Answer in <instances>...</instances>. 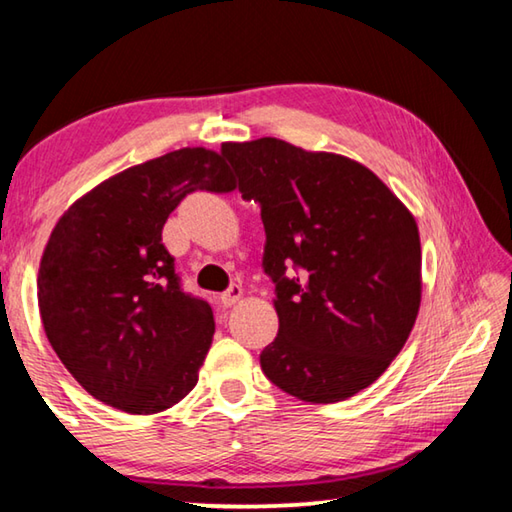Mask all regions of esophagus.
<instances>
[{"instance_id":"34e87169","label":"esophagus","mask_w":512,"mask_h":512,"mask_svg":"<svg viewBox=\"0 0 512 512\" xmlns=\"http://www.w3.org/2000/svg\"><path fill=\"white\" fill-rule=\"evenodd\" d=\"M241 296H244V289H241L239 284H230V287L225 289L221 296H219V302H221L223 307H232Z\"/></svg>"}]
</instances>
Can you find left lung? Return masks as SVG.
Wrapping results in <instances>:
<instances>
[{
	"instance_id": "8db88e82",
	"label": "left lung",
	"mask_w": 512,
	"mask_h": 512,
	"mask_svg": "<svg viewBox=\"0 0 512 512\" xmlns=\"http://www.w3.org/2000/svg\"><path fill=\"white\" fill-rule=\"evenodd\" d=\"M221 155L259 203L262 268L280 329L264 375L298 400L352 397L388 368L420 309V235L411 212L363 164L262 137Z\"/></svg>"
}]
</instances>
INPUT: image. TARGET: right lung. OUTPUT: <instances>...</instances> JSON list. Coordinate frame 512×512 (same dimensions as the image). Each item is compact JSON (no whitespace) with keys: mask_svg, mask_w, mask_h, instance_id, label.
<instances>
[{"mask_svg":"<svg viewBox=\"0 0 512 512\" xmlns=\"http://www.w3.org/2000/svg\"><path fill=\"white\" fill-rule=\"evenodd\" d=\"M198 189H235L219 153L198 146L137 164L69 207L42 255L51 348L85 391L126 413L178 404L210 350V302L183 289L162 244L169 214Z\"/></svg>","mask_w":512,"mask_h":512,"instance_id":"1","label":"right lung"}]
</instances>
